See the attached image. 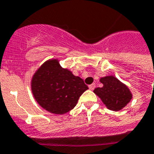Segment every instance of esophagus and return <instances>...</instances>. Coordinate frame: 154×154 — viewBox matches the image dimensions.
<instances>
[{"instance_id":"obj_1","label":"esophagus","mask_w":154,"mask_h":154,"mask_svg":"<svg viewBox=\"0 0 154 154\" xmlns=\"http://www.w3.org/2000/svg\"><path fill=\"white\" fill-rule=\"evenodd\" d=\"M95 86H96V85H95V84H92V85H89V89L94 90V89H95Z\"/></svg>"}]
</instances>
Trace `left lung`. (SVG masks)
I'll return each mask as SVG.
<instances>
[{
  "label": "left lung",
  "mask_w": 154,
  "mask_h": 154,
  "mask_svg": "<svg viewBox=\"0 0 154 154\" xmlns=\"http://www.w3.org/2000/svg\"><path fill=\"white\" fill-rule=\"evenodd\" d=\"M100 82L103 86L96 88L94 92L109 109L119 111L132 99V94L129 88L113 76L101 77Z\"/></svg>",
  "instance_id": "left-lung-1"
}]
</instances>
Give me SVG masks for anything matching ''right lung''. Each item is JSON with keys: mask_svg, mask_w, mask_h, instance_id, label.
<instances>
[{"mask_svg": "<svg viewBox=\"0 0 154 154\" xmlns=\"http://www.w3.org/2000/svg\"><path fill=\"white\" fill-rule=\"evenodd\" d=\"M31 89L43 109L64 114L76 106L81 95L89 88L81 77L63 69L57 59H52L45 61L32 76Z\"/></svg>", "mask_w": 154, "mask_h": 154, "instance_id": "obj_1", "label": "right lung"}]
</instances>
